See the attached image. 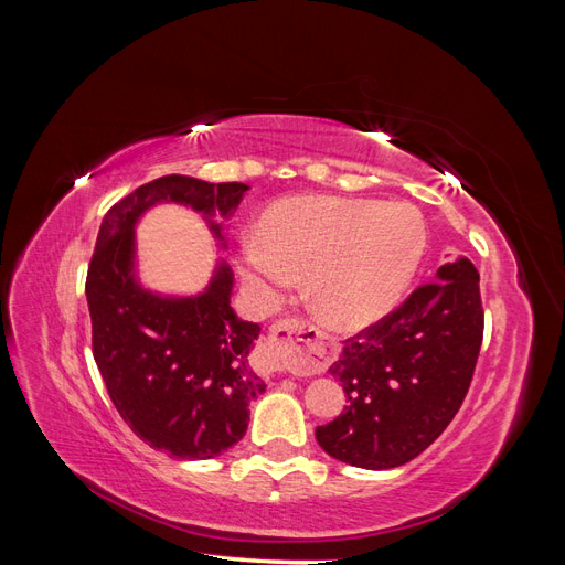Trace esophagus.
<instances>
[{
  "label": "esophagus",
  "mask_w": 565,
  "mask_h": 565,
  "mask_svg": "<svg viewBox=\"0 0 565 565\" xmlns=\"http://www.w3.org/2000/svg\"><path fill=\"white\" fill-rule=\"evenodd\" d=\"M318 349V332L309 320L285 318L270 328V337L259 351V372L276 374L306 367Z\"/></svg>",
  "instance_id": "1"
}]
</instances>
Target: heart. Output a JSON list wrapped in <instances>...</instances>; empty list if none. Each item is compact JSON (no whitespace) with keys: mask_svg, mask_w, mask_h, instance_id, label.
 Returning a JSON list of instances; mask_svg holds the SVG:
<instances>
[{"mask_svg":"<svg viewBox=\"0 0 565 565\" xmlns=\"http://www.w3.org/2000/svg\"><path fill=\"white\" fill-rule=\"evenodd\" d=\"M424 247V218L407 202L297 198L264 216L262 241L245 243L243 278L268 301L309 273L316 311L358 330L396 306Z\"/></svg>","mask_w":565,"mask_h":565,"instance_id":"1","label":"heart"}]
</instances>
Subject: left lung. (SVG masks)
I'll return each mask as SVG.
<instances>
[{"label": "left lung", "mask_w": 565, "mask_h": 565, "mask_svg": "<svg viewBox=\"0 0 565 565\" xmlns=\"http://www.w3.org/2000/svg\"><path fill=\"white\" fill-rule=\"evenodd\" d=\"M483 341L478 270L459 256L398 309L344 341L330 367L349 405L316 429L330 457L393 469L446 431L465 401Z\"/></svg>", "instance_id": "obj_1"}]
</instances>
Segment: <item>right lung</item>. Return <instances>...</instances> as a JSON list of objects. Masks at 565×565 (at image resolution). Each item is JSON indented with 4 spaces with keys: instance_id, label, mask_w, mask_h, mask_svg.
Masks as SVG:
<instances>
[{
    "instance_id": "right-lung-1",
    "label": "right lung",
    "mask_w": 565,
    "mask_h": 565,
    "mask_svg": "<svg viewBox=\"0 0 565 565\" xmlns=\"http://www.w3.org/2000/svg\"><path fill=\"white\" fill-rule=\"evenodd\" d=\"M247 188L181 174L139 185L104 216L87 270L92 351L108 396L136 436L177 459H212L245 436L249 403L266 391L247 361L262 328L231 309L226 264L198 297L143 289L134 276V226L152 204L179 202L224 237L210 216H228Z\"/></svg>"
}]
</instances>
